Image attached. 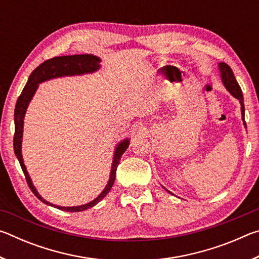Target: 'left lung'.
<instances>
[{"label":"left lung","instance_id":"left-lung-1","mask_svg":"<svg viewBox=\"0 0 259 259\" xmlns=\"http://www.w3.org/2000/svg\"><path fill=\"white\" fill-rule=\"evenodd\" d=\"M219 68H221L222 80H223V83H224V85L226 87V89L229 90L235 98H238L240 100L241 112H242V120H243V123L245 125V122H244V104H243L242 90H241L238 81L235 80L234 73H233V71H232V68L229 66V65H227L226 63H221V64H219Z\"/></svg>","mask_w":259,"mask_h":259}]
</instances>
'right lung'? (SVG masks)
<instances>
[{"instance_id":"right-lung-1","label":"right lung","mask_w":259,"mask_h":259,"mask_svg":"<svg viewBox=\"0 0 259 259\" xmlns=\"http://www.w3.org/2000/svg\"><path fill=\"white\" fill-rule=\"evenodd\" d=\"M99 61L100 59L98 57L93 55H73V56H61V57H54V58L48 59L43 61L41 65L34 69L28 77V81L26 83L24 90L21 91V95L18 97L15 108V136H14V150L16 153V156L18 157L19 163L21 169H23L26 182L29 186L30 191L34 193V195L36 196L38 200H41L42 202L46 204L52 205V207L58 208L64 211L69 212H77L83 211V210L89 209L94 205L97 204L99 201H102L105 196L107 195V193L111 191V188L115 181V175H116V168L120 163V159L123 153L125 152L129 145V140L124 139V142H122L119 146L116 147L115 156H114V162L111 171V177H109L108 184L105 187V190L102 192L98 198H96L91 202L78 205V207H59V205L51 204L46 201L42 196L38 194L33 186V183L30 181L28 176L27 170L24 164L23 156H21V138H23V128H24V116L26 113V108L28 106V103L32 99L33 95L37 89L38 83H41L49 78L58 77V76H65V75H80L83 73H91L97 71L99 68Z\"/></svg>"}]
</instances>
